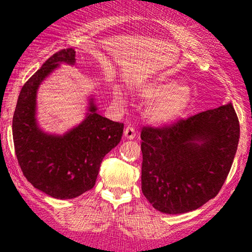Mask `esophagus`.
<instances>
[{"mask_svg": "<svg viewBox=\"0 0 252 252\" xmlns=\"http://www.w3.org/2000/svg\"><path fill=\"white\" fill-rule=\"evenodd\" d=\"M124 136H126V140H134L135 136H136V131L132 126H126L124 129Z\"/></svg>", "mask_w": 252, "mask_h": 252, "instance_id": "34e87169", "label": "esophagus"}]
</instances>
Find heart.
<instances>
[{
    "mask_svg": "<svg viewBox=\"0 0 252 252\" xmlns=\"http://www.w3.org/2000/svg\"><path fill=\"white\" fill-rule=\"evenodd\" d=\"M140 97L149 100L144 114L150 122L158 126H167L189 111L193 103V91L186 84L174 79H161L142 86L138 91ZM117 102H122L120 90L115 91Z\"/></svg>",
    "mask_w": 252,
    "mask_h": 252,
    "instance_id": "obj_1",
    "label": "heart"
}]
</instances>
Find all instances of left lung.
Listing matches in <instances>:
<instances>
[{"label": "left lung", "mask_w": 252, "mask_h": 252, "mask_svg": "<svg viewBox=\"0 0 252 252\" xmlns=\"http://www.w3.org/2000/svg\"><path fill=\"white\" fill-rule=\"evenodd\" d=\"M142 193L167 215L194 211L215 198L226 180L239 141L232 104L141 132Z\"/></svg>", "instance_id": "1"}]
</instances>
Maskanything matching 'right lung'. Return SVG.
I'll list each match as a JSON object with an SVG mask.
<instances>
[{
  "label": "right lung",
  "instance_id": "right-lung-1",
  "mask_svg": "<svg viewBox=\"0 0 252 252\" xmlns=\"http://www.w3.org/2000/svg\"><path fill=\"white\" fill-rule=\"evenodd\" d=\"M76 63L73 48L53 54L22 86L13 117L17 161L28 181L56 199H73L94 189L104 156L120 143L123 123L98 114L94 96L85 118L65 134H50L36 118L39 86L60 63Z\"/></svg>",
  "mask_w": 252,
  "mask_h": 252
}]
</instances>
